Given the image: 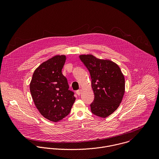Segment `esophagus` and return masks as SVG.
<instances>
[{"instance_id":"34e87169","label":"esophagus","mask_w":159,"mask_h":159,"mask_svg":"<svg viewBox=\"0 0 159 159\" xmlns=\"http://www.w3.org/2000/svg\"><path fill=\"white\" fill-rule=\"evenodd\" d=\"M81 89H79V90H78V91H76V93H77V95H80V94H81Z\"/></svg>"}]
</instances>
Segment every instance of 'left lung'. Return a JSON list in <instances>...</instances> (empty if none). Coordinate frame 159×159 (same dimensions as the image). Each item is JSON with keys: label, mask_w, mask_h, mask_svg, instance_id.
Wrapping results in <instances>:
<instances>
[{"label": "left lung", "mask_w": 159, "mask_h": 159, "mask_svg": "<svg viewBox=\"0 0 159 159\" xmlns=\"http://www.w3.org/2000/svg\"><path fill=\"white\" fill-rule=\"evenodd\" d=\"M80 58L89 70L94 100L91 104L93 114L107 117L114 112L125 92V79L119 67L111 61L100 59L92 54Z\"/></svg>", "instance_id": "left-lung-1"}]
</instances>
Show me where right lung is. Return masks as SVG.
<instances>
[{
    "label": "right lung",
    "instance_id": "right-lung-1",
    "mask_svg": "<svg viewBox=\"0 0 159 159\" xmlns=\"http://www.w3.org/2000/svg\"><path fill=\"white\" fill-rule=\"evenodd\" d=\"M66 60L65 55H57L43 62L34 71L30 83L35 107L44 117L52 122L66 117L76 99L62 73Z\"/></svg>",
    "mask_w": 159,
    "mask_h": 159
}]
</instances>
